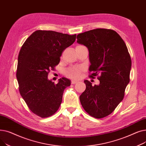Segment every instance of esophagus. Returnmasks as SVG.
<instances>
[{
  "label": "esophagus",
  "mask_w": 146,
  "mask_h": 146,
  "mask_svg": "<svg viewBox=\"0 0 146 146\" xmlns=\"http://www.w3.org/2000/svg\"><path fill=\"white\" fill-rule=\"evenodd\" d=\"M78 81H77V80H72V84H75V83H78Z\"/></svg>",
  "instance_id": "1"
}]
</instances>
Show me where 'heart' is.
Wrapping results in <instances>:
<instances>
[{"label":"heart","instance_id":"heart-1","mask_svg":"<svg viewBox=\"0 0 146 146\" xmlns=\"http://www.w3.org/2000/svg\"><path fill=\"white\" fill-rule=\"evenodd\" d=\"M83 45H79L76 46V47H82ZM83 72V69L82 68H76L73 67L68 69L66 71L65 74L67 77L72 79H76L79 78L82 73Z\"/></svg>","mask_w":146,"mask_h":146}]
</instances>
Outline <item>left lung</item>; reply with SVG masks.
I'll return each instance as SVG.
<instances>
[{
    "label": "left lung",
    "mask_w": 146,
    "mask_h": 146,
    "mask_svg": "<svg viewBox=\"0 0 146 146\" xmlns=\"http://www.w3.org/2000/svg\"><path fill=\"white\" fill-rule=\"evenodd\" d=\"M77 42L89 50L90 76L98 74L99 85L85 80L86 89L79 99L90 116L102 118L109 115L124 97L129 82L131 59L126 44L113 30L98 28L81 33Z\"/></svg>",
    "instance_id": "left-lung-1"
}]
</instances>
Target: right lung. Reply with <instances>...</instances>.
I'll return each instance as SVG.
<instances>
[{
	"instance_id": "1",
	"label": "right lung",
	"mask_w": 146,
	"mask_h": 146,
	"mask_svg": "<svg viewBox=\"0 0 146 146\" xmlns=\"http://www.w3.org/2000/svg\"><path fill=\"white\" fill-rule=\"evenodd\" d=\"M76 37V34L37 30L21 48L17 70L19 92L29 110L41 118L57 112L64 90L70 85V80L65 78L54 84L48 79V74L58 64L63 52L73 44Z\"/></svg>"
}]
</instances>
